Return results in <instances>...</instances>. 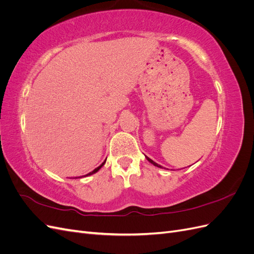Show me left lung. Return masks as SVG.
Returning <instances> with one entry per match:
<instances>
[{"instance_id": "1", "label": "left lung", "mask_w": 254, "mask_h": 254, "mask_svg": "<svg viewBox=\"0 0 254 254\" xmlns=\"http://www.w3.org/2000/svg\"><path fill=\"white\" fill-rule=\"evenodd\" d=\"M146 159H147V160L149 161V162H150L151 164H153V165H155V166H157V167H160V168H163L162 166H161V165H159L158 163H156V162H155V161H152V160H151V159H149L148 157H146Z\"/></svg>"}]
</instances>
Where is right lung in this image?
<instances>
[{"label":"right lung","mask_w":254,"mask_h":254,"mask_svg":"<svg viewBox=\"0 0 254 254\" xmlns=\"http://www.w3.org/2000/svg\"><path fill=\"white\" fill-rule=\"evenodd\" d=\"M105 163H106V160H105V161H104V162H103V163H102V164H101V165H99V166H98V167H96V168H95V170H94V171H92V172H91V173H89V174H87V175H86V177H87V176H90V175H93V174H95V173H97V172H98V171H99V170H101V168H102V167H103V166H104V164H105Z\"/></svg>","instance_id":"obj_1"}]
</instances>
